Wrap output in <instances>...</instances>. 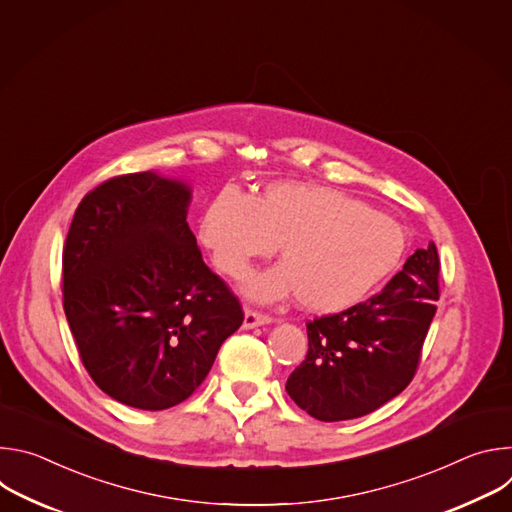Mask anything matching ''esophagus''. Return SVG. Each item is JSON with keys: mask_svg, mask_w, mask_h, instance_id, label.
<instances>
[{"mask_svg": "<svg viewBox=\"0 0 512 512\" xmlns=\"http://www.w3.org/2000/svg\"><path fill=\"white\" fill-rule=\"evenodd\" d=\"M271 322H273V318L263 314V312H257V310H251V308L245 310V320H243V328L245 330L257 328V326H265V324H271Z\"/></svg>", "mask_w": 512, "mask_h": 512, "instance_id": "esophagus-1", "label": "esophagus"}]
</instances>
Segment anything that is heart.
I'll return each instance as SVG.
<instances>
[{"label":"heart","instance_id":"heart-1","mask_svg":"<svg viewBox=\"0 0 512 512\" xmlns=\"http://www.w3.org/2000/svg\"><path fill=\"white\" fill-rule=\"evenodd\" d=\"M198 235L214 267L235 279L277 245L283 265L251 275L243 291L257 302L298 294L304 308L320 314L367 300L407 251L405 229L393 216L302 182L271 184L253 198L221 192L204 210Z\"/></svg>","mask_w":512,"mask_h":512}]
</instances>
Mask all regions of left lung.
<instances>
[{
  "label": "left lung",
  "instance_id": "obj_1",
  "mask_svg": "<svg viewBox=\"0 0 512 512\" xmlns=\"http://www.w3.org/2000/svg\"><path fill=\"white\" fill-rule=\"evenodd\" d=\"M433 243L367 302L308 322V354L285 383L287 395L320 421L362 417L413 379L440 300Z\"/></svg>",
  "mask_w": 512,
  "mask_h": 512
}]
</instances>
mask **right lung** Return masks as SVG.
<instances>
[{
    "instance_id": "1",
    "label": "right lung",
    "mask_w": 512,
    "mask_h": 512,
    "mask_svg": "<svg viewBox=\"0 0 512 512\" xmlns=\"http://www.w3.org/2000/svg\"><path fill=\"white\" fill-rule=\"evenodd\" d=\"M186 182L137 172L91 190L62 251V306L81 360L115 401L162 411L206 379L243 324L229 285L202 261Z\"/></svg>"
}]
</instances>
